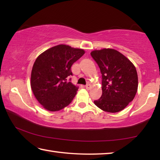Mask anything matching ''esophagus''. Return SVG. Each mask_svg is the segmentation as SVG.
<instances>
[{
  "label": "esophagus",
  "mask_w": 160,
  "mask_h": 160,
  "mask_svg": "<svg viewBox=\"0 0 160 160\" xmlns=\"http://www.w3.org/2000/svg\"><path fill=\"white\" fill-rule=\"evenodd\" d=\"M85 88L87 89V90H90V89L91 88V85H90V84H87V85H85Z\"/></svg>",
  "instance_id": "1"
}]
</instances>
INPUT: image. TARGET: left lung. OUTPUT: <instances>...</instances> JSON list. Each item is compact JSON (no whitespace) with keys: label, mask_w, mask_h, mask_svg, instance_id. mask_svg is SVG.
Instances as JSON below:
<instances>
[{"label":"left lung","mask_w":160,"mask_h":160,"mask_svg":"<svg viewBox=\"0 0 160 160\" xmlns=\"http://www.w3.org/2000/svg\"><path fill=\"white\" fill-rule=\"evenodd\" d=\"M90 54L99 67L102 77V94L94 103L99 109L110 113L125 109L138 90V80L134 65L112 48L94 50Z\"/></svg>","instance_id":"8db88e82"}]
</instances>
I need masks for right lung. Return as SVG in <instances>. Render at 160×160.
<instances>
[{"mask_svg":"<svg viewBox=\"0 0 160 160\" xmlns=\"http://www.w3.org/2000/svg\"><path fill=\"white\" fill-rule=\"evenodd\" d=\"M85 51L60 44L38 56L31 73V88L43 107L56 112L69 105L78 88L68 79L72 75V65L84 55Z\"/></svg>","mask_w":160,"mask_h":160,"instance_id":"right-lung-1","label":"right lung"}]
</instances>
